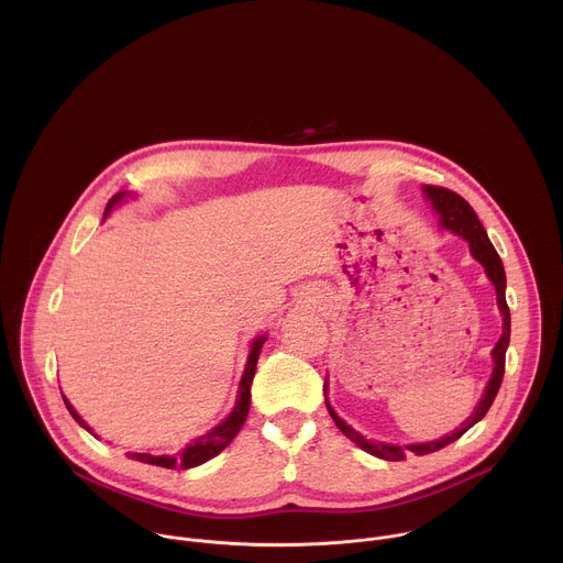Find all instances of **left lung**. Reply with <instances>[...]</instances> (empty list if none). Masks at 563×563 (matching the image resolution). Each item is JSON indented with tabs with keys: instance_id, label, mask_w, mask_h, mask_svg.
I'll use <instances>...</instances> for the list:
<instances>
[{
	"instance_id": "obj_1",
	"label": "left lung",
	"mask_w": 563,
	"mask_h": 563,
	"mask_svg": "<svg viewBox=\"0 0 563 563\" xmlns=\"http://www.w3.org/2000/svg\"><path fill=\"white\" fill-rule=\"evenodd\" d=\"M423 194L428 196V200L432 202L434 211L439 213V222L443 229L461 235L463 240H467L470 245V252L474 256L476 263L484 265L490 283L495 285V291H497V305H499V311L504 316V334L501 339L497 341L495 350H493V361H495V367H493V376L486 385V391L484 396H481L478 406L474 408V412L461 423V428H456L452 434L439 439V441H430V443H412V445H391V443H374V441H367L363 434H358L354 428H350L336 412L334 408L330 406L328 400V378H325V406L330 410V417L334 419V423L339 426V430L350 439L354 441L361 450L378 456V459H385V461H404L408 452H415L419 456L423 454H430V452H437L450 443H454L456 439H461L474 423H478L481 419L486 417V412L490 410L493 400L501 387V380H504V369H506V350L510 345V309H508V302H506V272H504V263L497 254V250L493 247L490 238L484 229V224H481V220L476 218L474 209L454 191L450 189H443V187H432V185H426L423 187Z\"/></svg>"
}]
</instances>
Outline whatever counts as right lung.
<instances>
[{
  "label": "right lung",
  "mask_w": 563,
  "mask_h": 563,
  "mask_svg": "<svg viewBox=\"0 0 563 563\" xmlns=\"http://www.w3.org/2000/svg\"><path fill=\"white\" fill-rule=\"evenodd\" d=\"M126 198V191H120L115 194L109 205H107V211L104 216ZM267 341V336H258L254 339L252 343V350H250V356H247V365H245V372H243V378H240V387H238V398H235V406L231 410V415L218 423L216 428H211L207 434L194 439L189 445H185L180 452H165V454H148V452H129V459H135L140 463H151V465H157V467H169V470H189V467H196L209 459H213L216 454H220L231 441L233 437L240 432V428L245 426V419L250 415V404H252V380H254V374H256V365H258V356H261V350H263V343ZM64 398V396H62ZM64 406L66 410L70 412V417L82 426L85 430L91 432V428L82 421V417H79L73 406L68 404V400L64 398ZM93 434V432H91ZM96 437V434H93Z\"/></svg>",
  "instance_id": "add662e5"
}]
</instances>
